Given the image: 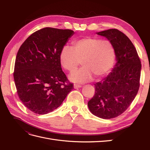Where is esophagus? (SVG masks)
<instances>
[{
  "mask_svg": "<svg viewBox=\"0 0 150 150\" xmlns=\"http://www.w3.org/2000/svg\"><path fill=\"white\" fill-rule=\"evenodd\" d=\"M82 87L81 85H78V84H74V89H78V88H80Z\"/></svg>",
  "mask_w": 150,
  "mask_h": 150,
  "instance_id": "obj_1",
  "label": "esophagus"
}]
</instances>
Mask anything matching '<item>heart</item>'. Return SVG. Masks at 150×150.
Listing matches in <instances>:
<instances>
[{"instance_id":"heart-1","label":"heart","mask_w":150,"mask_h":150,"mask_svg":"<svg viewBox=\"0 0 150 150\" xmlns=\"http://www.w3.org/2000/svg\"><path fill=\"white\" fill-rule=\"evenodd\" d=\"M73 46H64L59 55L60 63L66 70L72 72L81 61L83 67L71 73L69 79L74 83H85L102 78L110 71L116 59V49L108 40L88 37L76 40Z\"/></svg>"}]
</instances>
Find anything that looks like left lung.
<instances>
[{
  "mask_svg": "<svg viewBox=\"0 0 150 150\" xmlns=\"http://www.w3.org/2000/svg\"><path fill=\"white\" fill-rule=\"evenodd\" d=\"M96 34L114 45L116 63L105 78L94 84L95 94L88 106L96 116L111 119L125 112L137 96L142 64L134 45L121 31L111 29Z\"/></svg>",
  "mask_w": 150,
  "mask_h": 150,
  "instance_id": "1",
  "label": "left lung"
}]
</instances>
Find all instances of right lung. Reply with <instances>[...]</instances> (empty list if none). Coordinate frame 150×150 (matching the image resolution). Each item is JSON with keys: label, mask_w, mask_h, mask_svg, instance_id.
<instances>
[{"label": "right lung", "mask_w": 150, "mask_h": 150, "mask_svg": "<svg viewBox=\"0 0 150 150\" xmlns=\"http://www.w3.org/2000/svg\"><path fill=\"white\" fill-rule=\"evenodd\" d=\"M74 34L69 29L46 28L31 34L17 52L13 72L17 92L24 105L46 115L59 107L73 84H66L61 49Z\"/></svg>", "instance_id": "right-lung-1"}]
</instances>
